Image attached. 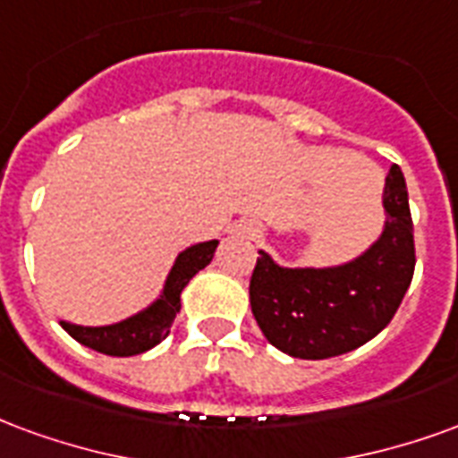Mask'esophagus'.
I'll return each mask as SVG.
<instances>
[{
    "mask_svg": "<svg viewBox=\"0 0 458 458\" xmlns=\"http://www.w3.org/2000/svg\"><path fill=\"white\" fill-rule=\"evenodd\" d=\"M233 232L242 233V236H256V233H259V229H256V225H253V222H239V225L233 226Z\"/></svg>",
    "mask_w": 458,
    "mask_h": 458,
    "instance_id": "obj_1",
    "label": "esophagus"
}]
</instances>
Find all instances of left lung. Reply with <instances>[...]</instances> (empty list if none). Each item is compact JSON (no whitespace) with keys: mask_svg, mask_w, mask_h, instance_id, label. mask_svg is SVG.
I'll use <instances>...</instances> for the list:
<instances>
[{"mask_svg":"<svg viewBox=\"0 0 458 458\" xmlns=\"http://www.w3.org/2000/svg\"><path fill=\"white\" fill-rule=\"evenodd\" d=\"M386 229L356 261L336 268H283L256 259L251 310L263 336L295 359L353 352L390 325L415 273V239L403 170L390 165Z\"/></svg>","mask_w":458,"mask_h":458,"instance_id":"left-lung-1","label":"left lung"}]
</instances>
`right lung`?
<instances>
[{"instance_id":"add662e5","label":"right lung","mask_w":458,"mask_h":458,"mask_svg":"<svg viewBox=\"0 0 458 458\" xmlns=\"http://www.w3.org/2000/svg\"><path fill=\"white\" fill-rule=\"evenodd\" d=\"M216 243L219 242L195 243L180 253L168 280H165L163 295L139 315L109 327H80L68 325V322H60V325L75 342L85 344L89 349L106 353V356H136V353L148 352L170 335L173 319L180 312V293L192 280L197 270H202L212 261Z\"/></svg>"}]
</instances>
